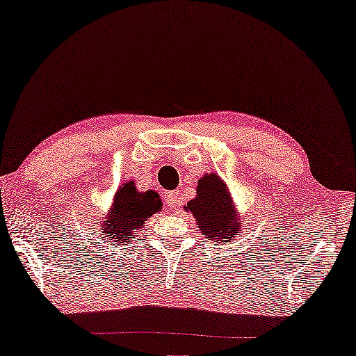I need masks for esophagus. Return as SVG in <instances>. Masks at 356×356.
Returning <instances> with one entry per match:
<instances>
[{
  "label": "esophagus",
  "mask_w": 356,
  "mask_h": 356,
  "mask_svg": "<svg viewBox=\"0 0 356 356\" xmlns=\"http://www.w3.org/2000/svg\"><path fill=\"white\" fill-rule=\"evenodd\" d=\"M165 203L167 207H177L179 203V192L178 191H168L165 192Z\"/></svg>",
  "instance_id": "esophagus-1"
}]
</instances>
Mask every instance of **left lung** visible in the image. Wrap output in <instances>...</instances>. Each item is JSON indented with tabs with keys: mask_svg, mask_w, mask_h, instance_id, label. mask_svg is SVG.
<instances>
[{
	"mask_svg": "<svg viewBox=\"0 0 356 356\" xmlns=\"http://www.w3.org/2000/svg\"><path fill=\"white\" fill-rule=\"evenodd\" d=\"M195 219L197 229L207 240L230 241L241 233L243 219L232 194L218 173H205L197 183V195L184 207Z\"/></svg>",
	"mask_w": 356,
	"mask_h": 356,
	"instance_id": "left-lung-1",
	"label": "left lung"
}]
</instances>
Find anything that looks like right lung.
I'll return each instance as SVG.
<instances>
[{"instance_id":"right-lung-1","label":"right lung","mask_w":356,"mask_h":356,"mask_svg":"<svg viewBox=\"0 0 356 356\" xmlns=\"http://www.w3.org/2000/svg\"><path fill=\"white\" fill-rule=\"evenodd\" d=\"M162 211V200L156 191H138L134 181H126L113 194L106 216L99 219L96 235L112 246H126L137 240L145 220Z\"/></svg>"}]
</instances>
